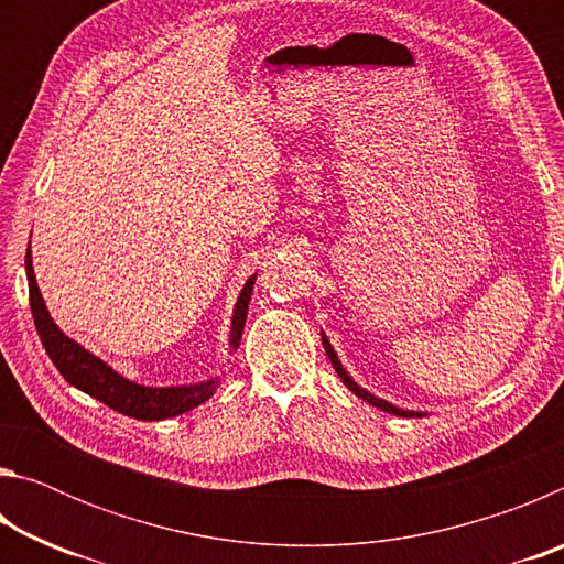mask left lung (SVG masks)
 I'll return each mask as SVG.
<instances>
[{"label":"left lung","instance_id":"8db88e82","mask_svg":"<svg viewBox=\"0 0 564 564\" xmlns=\"http://www.w3.org/2000/svg\"><path fill=\"white\" fill-rule=\"evenodd\" d=\"M321 340H323V348H326V352H328V358H330V362H333V368H336V373H338V378L343 380V386H346L352 395H358L360 400H366V403H370V405H376V408H380V410H386V413H393V415H400V417H423L425 413H417V410H405V408H398V405H393V403H388V400H383V398H376L373 393H368L366 388H360L356 380H352L350 376H348V370L340 366V360H338V352L333 350V346H330V340L326 338V333L321 330Z\"/></svg>","mask_w":564,"mask_h":564}]
</instances>
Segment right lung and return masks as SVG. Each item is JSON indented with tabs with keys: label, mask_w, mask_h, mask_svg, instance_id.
<instances>
[{
	"label": "right lung",
	"mask_w": 564,
	"mask_h": 564,
	"mask_svg": "<svg viewBox=\"0 0 564 564\" xmlns=\"http://www.w3.org/2000/svg\"><path fill=\"white\" fill-rule=\"evenodd\" d=\"M26 281H30V305L36 333H40L42 346L46 356L52 358L56 370L64 376V380L74 388H79L82 393L101 400L104 405H109L121 415L137 417V420H166L194 410L196 405L206 403L208 398L216 393L218 380L221 378H208L194 386H171V388H151L133 383V380L123 378L117 373L107 360L94 356L79 343L72 340L66 333L59 330L54 318L46 311V303L42 299L40 285H36L34 265H32V251L26 248ZM256 275H251L243 283L241 293H238L234 305V318H231V336H228V346L236 350L241 346V333L246 326V313L248 301H251Z\"/></svg>",
	"instance_id": "right-lung-1"
}]
</instances>
